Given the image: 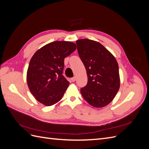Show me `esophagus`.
Wrapping results in <instances>:
<instances>
[{
    "label": "esophagus",
    "mask_w": 149,
    "mask_h": 149,
    "mask_svg": "<svg viewBox=\"0 0 149 149\" xmlns=\"http://www.w3.org/2000/svg\"><path fill=\"white\" fill-rule=\"evenodd\" d=\"M75 80H76V78H75V77H73V78H71V81H73V82L75 81Z\"/></svg>",
    "instance_id": "34e87169"
}]
</instances>
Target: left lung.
<instances>
[{"instance_id":"1","label":"left lung","mask_w":149,"mask_h":149,"mask_svg":"<svg viewBox=\"0 0 149 149\" xmlns=\"http://www.w3.org/2000/svg\"><path fill=\"white\" fill-rule=\"evenodd\" d=\"M76 45L88 76L87 84L81 89V93L90 105L104 107L113 100L120 87L118 62L97 42L81 39Z\"/></svg>"}]
</instances>
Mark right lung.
<instances>
[{"mask_svg": "<svg viewBox=\"0 0 149 149\" xmlns=\"http://www.w3.org/2000/svg\"><path fill=\"white\" fill-rule=\"evenodd\" d=\"M76 48L73 42L56 41L35 53L29 65L26 81L30 92L38 102L50 106L61 100L70 84L62 74L64 60Z\"/></svg>", "mask_w": 149, "mask_h": 149, "instance_id": "right-lung-1", "label": "right lung"}]
</instances>
